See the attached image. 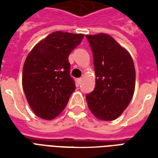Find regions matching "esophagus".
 Wrapping results in <instances>:
<instances>
[{
  "label": "esophagus",
  "instance_id": "34e87169",
  "mask_svg": "<svg viewBox=\"0 0 158 158\" xmlns=\"http://www.w3.org/2000/svg\"><path fill=\"white\" fill-rule=\"evenodd\" d=\"M82 78H79V79H77V84H78V85H79L80 84H81V82H82Z\"/></svg>",
  "mask_w": 158,
  "mask_h": 158
}]
</instances>
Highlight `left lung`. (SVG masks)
Returning <instances> with one entry per match:
<instances>
[{
    "label": "left lung",
    "mask_w": 158,
    "mask_h": 158,
    "mask_svg": "<svg viewBox=\"0 0 158 158\" xmlns=\"http://www.w3.org/2000/svg\"><path fill=\"white\" fill-rule=\"evenodd\" d=\"M93 53L96 86L86 96L89 109L100 120L113 121L129 106L135 87V69L129 52L112 36L87 35Z\"/></svg>",
    "instance_id": "obj_1"
}]
</instances>
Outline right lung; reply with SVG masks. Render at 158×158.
Instances as JSON below:
<instances>
[{
	"instance_id": "obj_1",
	"label": "right lung",
	"mask_w": 158,
	"mask_h": 158,
	"mask_svg": "<svg viewBox=\"0 0 158 158\" xmlns=\"http://www.w3.org/2000/svg\"><path fill=\"white\" fill-rule=\"evenodd\" d=\"M83 39V34L55 31L37 43L27 56L23 89L29 106L40 118H55L69 102L75 89L69 74V56Z\"/></svg>"
}]
</instances>
